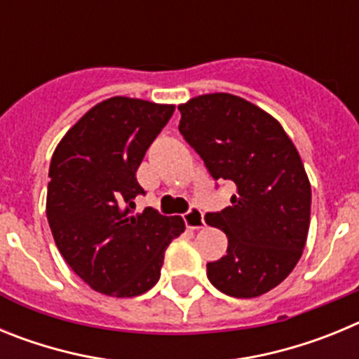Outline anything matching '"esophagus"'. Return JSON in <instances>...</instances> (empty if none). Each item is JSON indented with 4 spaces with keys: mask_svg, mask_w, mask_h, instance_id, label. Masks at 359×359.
<instances>
[{
    "mask_svg": "<svg viewBox=\"0 0 359 359\" xmlns=\"http://www.w3.org/2000/svg\"><path fill=\"white\" fill-rule=\"evenodd\" d=\"M183 219H185L187 228H190V230H199V228L205 226V217H203V212L199 210L198 207L190 208V210L183 215Z\"/></svg>",
    "mask_w": 359,
    "mask_h": 359,
    "instance_id": "esophagus-1",
    "label": "esophagus"
}]
</instances>
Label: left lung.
<instances>
[{"instance_id": "1", "label": "left lung", "mask_w": 359, "mask_h": 359, "mask_svg": "<svg viewBox=\"0 0 359 359\" xmlns=\"http://www.w3.org/2000/svg\"><path fill=\"white\" fill-rule=\"evenodd\" d=\"M177 109L180 133L212 177L236 183L230 207L205 215L228 237L226 255L207 264L208 280L230 297H261L306 246L311 183L300 154L278 120L236 95H199Z\"/></svg>"}]
</instances>
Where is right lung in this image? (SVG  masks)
Segmentation results:
<instances>
[{"label": "right lung", "instance_id": "obj_1", "mask_svg": "<svg viewBox=\"0 0 359 359\" xmlns=\"http://www.w3.org/2000/svg\"><path fill=\"white\" fill-rule=\"evenodd\" d=\"M172 104L111 97L81 116L53 151L46 217L69 268L107 297H138L160 278L165 250L185 231L180 215L147 207L136 170Z\"/></svg>", "mask_w": 359, "mask_h": 359}]
</instances>
